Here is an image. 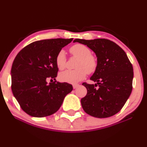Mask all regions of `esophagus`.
I'll return each instance as SVG.
<instances>
[{
  "label": "esophagus",
  "mask_w": 147,
  "mask_h": 147,
  "mask_svg": "<svg viewBox=\"0 0 147 147\" xmlns=\"http://www.w3.org/2000/svg\"><path fill=\"white\" fill-rule=\"evenodd\" d=\"M79 85H78V84H75V85H73V88L74 89H76V88H77L79 87Z\"/></svg>",
  "instance_id": "esophagus-1"
}]
</instances>
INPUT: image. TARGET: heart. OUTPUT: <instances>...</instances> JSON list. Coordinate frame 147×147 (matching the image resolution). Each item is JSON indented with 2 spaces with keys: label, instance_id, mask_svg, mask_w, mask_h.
I'll return each mask as SVG.
<instances>
[{
  "label": "heart",
  "instance_id": "obj_1",
  "mask_svg": "<svg viewBox=\"0 0 147 147\" xmlns=\"http://www.w3.org/2000/svg\"><path fill=\"white\" fill-rule=\"evenodd\" d=\"M71 54L79 58L76 70H67L61 72L59 79L65 83L75 84L85 78L86 73H93L97 67V61L91 55L90 50L86 45L76 44L70 49ZM57 66L59 70H63L66 65V57L63 50H60L56 57Z\"/></svg>",
  "mask_w": 147,
  "mask_h": 147
}]
</instances>
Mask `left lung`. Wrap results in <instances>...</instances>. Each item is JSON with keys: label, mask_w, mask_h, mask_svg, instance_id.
I'll use <instances>...</instances> for the list:
<instances>
[{"label": "left lung", "mask_w": 147, "mask_h": 147, "mask_svg": "<svg viewBox=\"0 0 147 147\" xmlns=\"http://www.w3.org/2000/svg\"><path fill=\"white\" fill-rule=\"evenodd\" d=\"M73 42L86 45L97 57V69L90 78L96 84H82L87 89L86 95L81 99L84 111L98 118L117 113L133 88V69L126 52L115 43L105 38H77Z\"/></svg>", "instance_id": "1"}]
</instances>
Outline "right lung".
<instances>
[{
  "label": "right lung",
  "mask_w": 147,
  "mask_h": 147,
  "mask_svg": "<svg viewBox=\"0 0 147 147\" xmlns=\"http://www.w3.org/2000/svg\"><path fill=\"white\" fill-rule=\"evenodd\" d=\"M72 38H54L30 43L18 53L11 69L13 95L27 114L35 117L51 115L59 109L73 88L57 82V54ZM48 78L55 81L48 84Z\"/></svg>",
  "instance_id": "right-lung-1"
}]
</instances>
